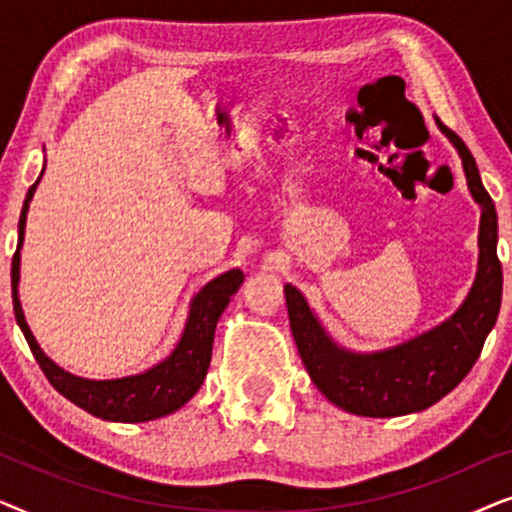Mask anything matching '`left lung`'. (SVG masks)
Listing matches in <instances>:
<instances>
[{
    "mask_svg": "<svg viewBox=\"0 0 512 512\" xmlns=\"http://www.w3.org/2000/svg\"><path fill=\"white\" fill-rule=\"evenodd\" d=\"M438 128L459 151L468 191L482 207L478 275L464 305L440 326L403 345L356 354L335 345L303 293L291 284L284 286L291 333L307 373L328 401L352 415L398 417L431 408L468 375L499 317L503 272L496 256L499 233L494 202L482 186L468 146L440 121Z\"/></svg>",
    "mask_w": 512,
    "mask_h": 512,
    "instance_id": "left-lung-1",
    "label": "left lung"
}]
</instances>
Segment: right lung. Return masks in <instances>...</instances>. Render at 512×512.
<instances>
[{
  "instance_id": "1",
  "label": "right lung",
  "mask_w": 512,
  "mask_h": 512,
  "mask_svg": "<svg viewBox=\"0 0 512 512\" xmlns=\"http://www.w3.org/2000/svg\"><path fill=\"white\" fill-rule=\"evenodd\" d=\"M39 179L34 181L27 191L23 212H20L18 221V249L13 254L11 263V286H13V312H16V321L23 331L27 345H30L34 359H37L39 368L44 370L48 382L60 391L67 401L79 405L90 415L109 419V422H151V419L172 415L181 405L191 401L195 391L202 387L205 380L209 361H212V342L216 321H219L221 312L233 298V293L240 289L244 282V275L240 270H228L212 279L198 296L193 298L191 312H188V321L181 340L174 347V352L160 361L158 366L146 370V373L118 377V380H86V377H76L67 370L48 359L41 352V347L34 340V335L27 326L23 307H20L18 298V279H20V247L25 240V221L27 209H30V200L37 188Z\"/></svg>"
}]
</instances>
